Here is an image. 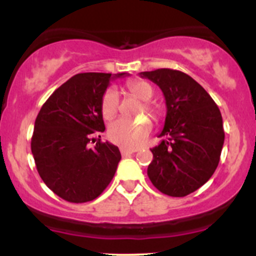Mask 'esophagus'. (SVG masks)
I'll return each mask as SVG.
<instances>
[{
  "label": "esophagus",
  "instance_id": "1",
  "mask_svg": "<svg viewBox=\"0 0 256 256\" xmlns=\"http://www.w3.org/2000/svg\"><path fill=\"white\" fill-rule=\"evenodd\" d=\"M120 152H121V154H122V157H126V156H130V154H132L134 152H135V150H128V148H124V147H121Z\"/></svg>",
  "mask_w": 256,
  "mask_h": 256
}]
</instances>
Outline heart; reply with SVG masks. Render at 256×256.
Returning a JSON list of instances; mask_svg holds the SVG:
<instances>
[{"label": "heart", "instance_id": "heart-1", "mask_svg": "<svg viewBox=\"0 0 256 256\" xmlns=\"http://www.w3.org/2000/svg\"><path fill=\"white\" fill-rule=\"evenodd\" d=\"M128 92L140 99L141 102H148L154 95L152 86L146 82H130L126 85ZM144 108L146 112H151L152 108L144 102ZM100 110L105 120H112L116 116L118 110V94L114 88L105 90L100 102ZM152 130L151 120L142 116L136 120L118 118L110 124L108 128V136L110 141L124 148H138L142 146L148 138Z\"/></svg>", "mask_w": 256, "mask_h": 256}]
</instances>
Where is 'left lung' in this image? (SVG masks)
Returning a JSON list of instances; mask_svg holds the SVG:
<instances>
[{
    "instance_id": "obj_1",
    "label": "left lung",
    "mask_w": 256,
    "mask_h": 256,
    "mask_svg": "<svg viewBox=\"0 0 256 256\" xmlns=\"http://www.w3.org/2000/svg\"><path fill=\"white\" fill-rule=\"evenodd\" d=\"M160 86L166 100L164 138L151 148L147 176L171 197H184L202 187L218 167L224 144L222 114L194 79L174 69L140 73Z\"/></svg>"
}]
</instances>
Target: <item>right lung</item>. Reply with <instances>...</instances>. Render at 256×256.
<instances>
[{"label":"right lung","mask_w":256,"mask_h":256,"mask_svg":"<svg viewBox=\"0 0 256 256\" xmlns=\"http://www.w3.org/2000/svg\"><path fill=\"white\" fill-rule=\"evenodd\" d=\"M126 73H80L58 88L38 112L32 148L43 182L70 203L99 197L112 182L121 154L115 144L90 140L105 131L100 102L112 79Z\"/></svg>","instance_id":"add662e5"}]
</instances>
